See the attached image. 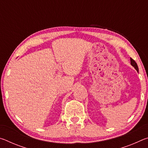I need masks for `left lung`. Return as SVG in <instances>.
<instances>
[{
    "instance_id": "8db88e82",
    "label": "left lung",
    "mask_w": 148,
    "mask_h": 148,
    "mask_svg": "<svg viewBox=\"0 0 148 148\" xmlns=\"http://www.w3.org/2000/svg\"><path fill=\"white\" fill-rule=\"evenodd\" d=\"M131 64L132 66H133L134 68L137 71H138V65L136 64V62H135L132 58H131Z\"/></svg>"
}]
</instances>
